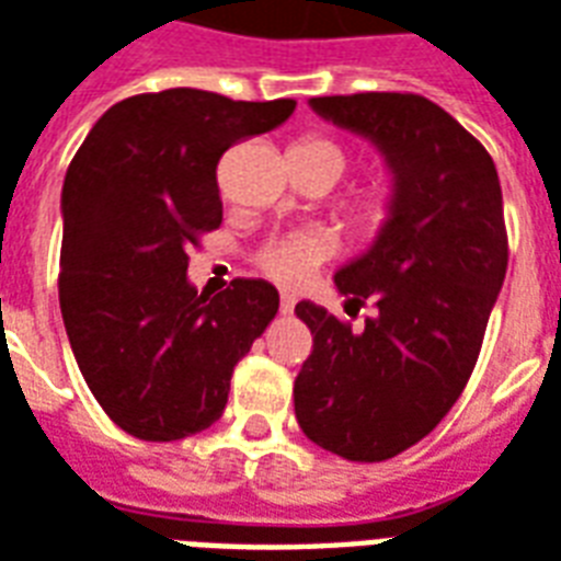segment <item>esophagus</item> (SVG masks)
I'll list each match as a JSON object with an SVG mask.
<instances>
[{"instance_id": "1", "label": "esophagus", "mask_w": 561, "mask_h": 561, "mask_svg": "<svg viewBox=\"0 0 561 561\" xmlns=\"http://www.w3.org/2000/svg\"><path fill=\"white\" fill-rule=\"evenodd\" d=\"M293 310H296V296L284 293V296H280V313H293Z\"/></svg>"}]
</instances>
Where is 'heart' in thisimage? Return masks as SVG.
Returning <instances> with one entry per match:
<instances>
[{
  "mask_svg": "<svg viewBox=\"0 0 561 561\" xmlns=\"http://www.w3.org/2000/svg\"><path fill=\"white\" fill-rule=\"evenodd\" d=\"M293 150H313V153L325 156L328 162L334 165L336 176L343 174L345 153L343 147L328 141V138H305L298 141ZM396 206V183L393 176H378L376 183H369L355 197L352 204V216L364 230H378L385 225ZM331 256V242L316 233H289L280 239H272L268 245L260 248L256 254V265L265 277H272L275 284L298 289L305 286L310 277L319 272V265Z\"/></svg>",
  "mask_w": 561,
  "mask_h": 561,
  "instance_id": "heart-1",
  "label": "heart"
}]
</instances>
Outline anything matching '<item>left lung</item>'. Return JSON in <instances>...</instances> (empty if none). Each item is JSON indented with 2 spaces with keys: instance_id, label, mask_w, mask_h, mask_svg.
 Returning <instances> with one entry per match:
<instances>
[{
  "instance_id": "obj_1",
  "label": "left lung",
  "mask_w": 561,
  "mask_h": 561,
  "mask_svg": "<svg viewBox=\"0 0 561 561\" xmlns=\"http://www.w3.org/2000/svg\"><path fill=\"white\" fill-rule=\"evenodd\" d=\"M316 115L369 138L396 206L366 254L334 275L348 305L378 307L360 334L325 307L296 305L313 352L296 420L348 461H387L435 428L465 390L508 265L494 159L420 94L313 96Z\"/></svg>"
}]
</instances>
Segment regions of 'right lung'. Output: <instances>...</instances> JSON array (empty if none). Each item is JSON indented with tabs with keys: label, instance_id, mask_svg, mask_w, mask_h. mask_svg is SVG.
Returning <instances> with one entry per match:
<instances>
[{
	"label": "right lung",
	"instance_id": "1",
	"mask_svg": "<svg viewBox=\"0 0 561 561\" xmlns=\"http://www.w3.org/2000/svg\"><path fill=\"white\" fill-rule=\"evenodd\" d=\"M296 100L168 88L126 96L88 133L61 188L58 301L94 399L138 440H183L225 414L233 366L275 319L277 289L188 284V251L221 225L218 159Z\"/></svg>",
	"mask_w": 561,
	"mask_h": 561
}]
</instances>
